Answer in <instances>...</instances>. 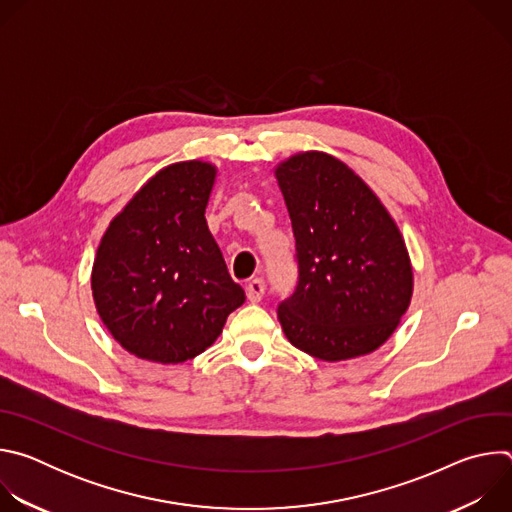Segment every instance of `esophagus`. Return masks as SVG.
<instances>
[{
  "label": "esophagus",
  "instance_id": "esophagus-1",
  "mask_svg": "<svg viewBox=\"0 0 512 512\" xmlns=\"http://www.w3.org/2000/svg\"><path fill=\"white\" fill-rule=\"evenodd\" d=\"M245 291H247V300L249 302H253V304H257V302H261V298H263V291H265V281L263 279H251L249 283H247V287H245Z\"/></svg>",
  "mask_w": 512,
  "mask_h": 512
}]
</instances>
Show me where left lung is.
<instances>
[{"mask_svg":"<svg viewBox=\"0 0 512 512\" xmlns=\"http://www.w3.org/2000/svg\"><path fill=\"white\" fill-rule=\"evenodd\" d=\"M275 178L298 259L296 291L277 306L287 340L328 362L377 350L413 294L409 253L389 210L324 152L287 158Z\"/></svg>","mask_w":512,"mask_h":512,"instance_id":"1","label":"left lung"}]
</instances>
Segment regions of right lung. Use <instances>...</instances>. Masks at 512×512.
Wrapping results in <instances>:
<instances>
[{
	"label": "right lung",
	"instance_id": "1",
	"mask_svg": "<svg viewBox=\"0 0 512 512\" xmlns=\"http://www.w3.org/2000/svg\"><path fill=\"white\" fill-rule=\"evenodd\" d=\"M214 178L216 168L200 160L160 170L99 243L93 300L111 336L137 358L198 356L245 302L204 218Z\"/></svg>",
	"mask_w": 512,
	"mask_h": 512
}]
</instances>
